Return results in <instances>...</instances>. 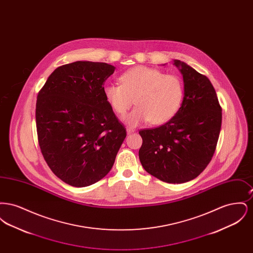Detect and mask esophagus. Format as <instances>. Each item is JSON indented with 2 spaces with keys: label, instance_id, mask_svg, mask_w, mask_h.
I'll return each mask as SVG.
<instances>
[{
  "label": "esophagus",
  "instance_id": "obj_1",
  "mask_svg": "<svg viewBox=\"0 0 253 253\" xmlns=\"http://www.w3.org/2000/svg\"><path fill=\"white\" fill-rule=\"evenodd\" d=\"M126 132H127L128 134H131L132 132H134V130L132 129V128H127V129H126Z\"/></svg>",
  "mask_w": 253,
  "mask_h": 253
}]
</instances>
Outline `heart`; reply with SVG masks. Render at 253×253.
<instances>
[{
    "label": "heart",
    "instance_id": "1",
    "mask_svg": "<svg viewBox=\"0 0 253 253\" xmlns=\"http://www.w3.org/2000/svg\"><path fill=\"white\" fill-rule=\"evenodd\" d=\"M121 85L106 84L103 94L110 106L123 116L133 103L137 105L123 121L131 127L150 121L161 125L170 121L180 108L183 84L173 75L156 68L136 65L121 76Z\"/></svg>",
    "mask_w": 253,
    "mask_h": 253
}]
</instances>
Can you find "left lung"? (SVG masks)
<instances>
[{
  "mask_svg": "<svg viewBox=\"0 0 253 253\" xmlns=\"http://www.w3.org/2000/svg\"><path fill=\"white\" fill-rule=\"evenodd\" d=\"M184 83V96L175 116L156 129L142 130L139 159L159 180L180 184L193 180L214 154L222 109L210 80L179 60H173ZM165 65V64H163Z\"/></svg>",
  "mask_w": 253,
  "mask_h": 253,
  "instance_id": "left-lung-1",
  "label": "left lung"
}]
</instances>
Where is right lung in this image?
<instances>
[{
	"instance_id": "add662e5",
	"label": "right lung",
	"mask_w": 253,
	"mask_h": 253,
	"mask_svg": "<svg viewBox=\"0 0 253 253\" xmlns=\"http://www.w3.org/2000/svg\"><path fill=\"white\" fill-rule=\"evenodd\" d=\"M116 67L78 60L54 70L38 94L37 132L49 168L73 187L107 175L126 137L103 94Z\"/></svg>"
}]
</instances>
